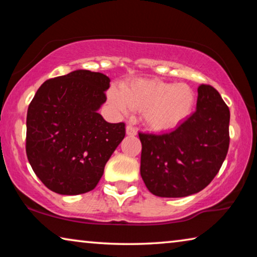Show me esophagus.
<instances>
[{"instance_id": "obj_1", "label": "esophagus", "mask_w": 257, "mask_h": 257, "mask_svg": "<svg viewBox=\"0 0 257 257\" xmlns=\"http://www.w3.org/2000/svg\"><path fill=\"white\" fill-rule=\"evenodd\" d=\"M125 134H127L128 136H136L137 132L133 125H127V127H125Z\"/></svg>"}]
</instances>
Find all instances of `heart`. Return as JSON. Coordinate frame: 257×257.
Returning <instances> with one entry per match:
<instances>
[{"label": "heart", "instance_id": "1", "mask_svg": "<svg viewBox=\"0 0 257 257\" xmlns=\"http://www.w3.org/2000/svg\"><path fill=\"white\" fill-rule=\"evenodd\" d=\"M108 103L116 112L127 114L130 108L142 111L145 122L156 132L170 130L188 118L195 94L188 85L170 84L159 79H134L111 88Z\"/></svg>", "mask_w": 257, "mask_h": 257}]
</instances>
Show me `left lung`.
Instances as JSON below:
<instances>
[{"label":"left lung","mask_w":257,"mask_h":257,"mask_svg":"<svg viewBox=\"0 0 257 257\" xmlns=\"http://www.w3.org/2000/svg\"><path fill=\"white\" fill-rule=\"evenodd\" d=\"M230 111L215 88L198 87L196 111L170 133H139L141 176L152 194L185 197L205 188L229 149Z\"/></svg>","instance_id":"8db88e82"}]
</instances>
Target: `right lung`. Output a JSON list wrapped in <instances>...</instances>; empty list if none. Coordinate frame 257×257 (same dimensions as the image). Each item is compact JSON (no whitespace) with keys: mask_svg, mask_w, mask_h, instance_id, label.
<instances>
[{"mask_svg":"<svg viewBox=\"0 0 257 257\" xmlns=\"http://www.w3.org/2000/svg\"><path fill=\"white\" fill-rule=\"evenodd\" d=\"M108 87L103 73L76 70L46 80L30 102L26 153L35 175L54 193L93 190L124 138L123 122L108 123L97 112Z\"/></svg>","mask_w":257,"mask_h":257,"instance_id":"1","label":"right lung"}]
</instances>
